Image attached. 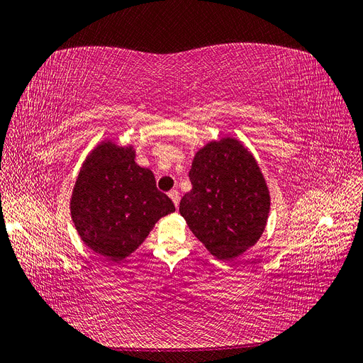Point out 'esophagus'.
<instances>
[{
	"label": "esophagus",
	"instance_id": "1",
	"mask_svg": "<svg viewBox=\"0 0 363 363\" xmlns=\"http://www.w3.org/2000/svg\"><path fill=\"white\" fill-rule=\"evenodd\" d=\"M169 197L172 199V202L174 203V206H179V191L178 190H172L169 191Z\"/></svg>",
	"mask_w": 363,
	"mask_h": 363
}]
</instances>
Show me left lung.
Returning a JSON list of instances; mask_svg holds the SVG:
<instances>
[{
    "label": "left lung",
    "mask_w": 363,
    "mask_h": 363,
    "mask_svg": "<svg viewBox=\"0 0 363 363\" xmlns=\"http://www.w3.org/2000/svg\"><path fill=\"white\" fill-rule=\"evenodd\" d=\"M193 189L179 203L190 230L212 256L230 260L262 236L271 199L254 157L236 139L211 142L190 169Z\"/></svg>",
    "instance_id": "1"
}]
</instances>
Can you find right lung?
Masks as SVG:
<instances>
[{
  "instance_id": "add662e5",
  "label": "right lung",
  "mask_w": 363,
  "mask_h": 363,
  "mask_svg": "<svg viewBox=\"0 0 363 363\" xmlns=\"http://www.w3.org/2000/svg\"><path fill=\"white\" fill-rule=\"evenodd\" d=\"M70 209L84 242L107 262H119L174 205L158 191L154 173L136 164L131 146L103 142L79 172Z\"/></svg>"
}]
</instances>
